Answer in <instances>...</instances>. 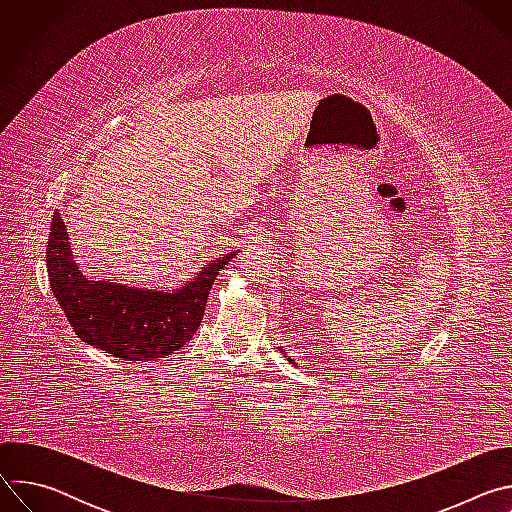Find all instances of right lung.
Segmentation results:
<instances>
[{"label": "right lung", "instance_id": "1", "mask_svg": "<svg viewBox=\"0 0 512 512\" xmlns=\"http://www.w3.org/2000/svg\"><path fill=\"white\" fill-rule=\"evenodd\" d=\"M60 212L52 214L46 271L52 294L72 332L121 360L150 362L182 348L198 330L208 291L239 251L214 257L174 289L129 287L81 273L68 251Z\"/></svg>", "mask_w": 512, "mask_h": 512}]
</instances>
